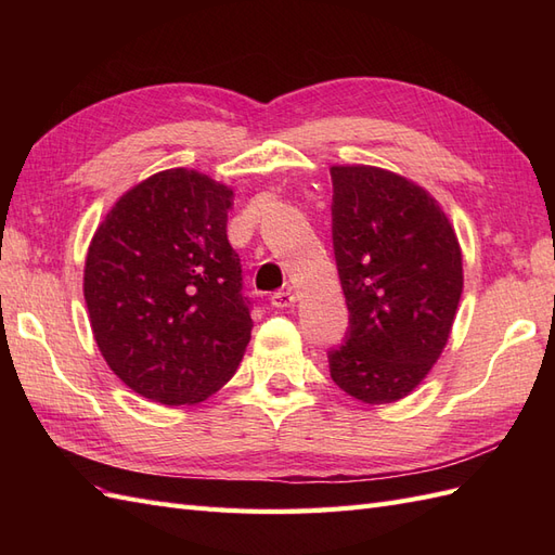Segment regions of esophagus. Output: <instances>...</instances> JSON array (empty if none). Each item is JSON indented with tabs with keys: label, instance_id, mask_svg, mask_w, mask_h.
Here are the masks:
<instances>
[{
	"label": "esophagus",
	"instance_id": "1",
	"mask_svg": "<svg viewBox=\"0 0 555 555\" xmlns=\"http://www.w3.org/2000/svg\"><path fill=\"white\" fill-rule=\"evenodd\" d=\"M294 300H296V296L292 289H280L271 296V304L275 308H289V306H294Z\"/></svg>",
	"mask_w": 555,
	"mask_h": 555
}]
</instances>
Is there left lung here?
<instances>
[{"label":"left lung","instance_id":"1","mask_svg":"<svg viewBox=\"0 0 555 555\" xmlns=\"http://www.w3.org/2000/svg\"><path fill=\"white\" fill-rule=\"evenodd\" d=\"M333 251L349 310L328 349L333 382L384 405L405 398L440 359L463 292V259L426 190L375 166H333Z\"/></svg>","mask_w":555,"mask_h":555}]
</instances>
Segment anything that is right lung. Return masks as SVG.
I'll return each instance as SVG.
<instances>
[{
    "label": "right lung",
    "mask_w": 555,
    "mask_h": 555,
    "mask_svg": "<svg viewBox=\"0 0 555 555\" xmlns=\"http://www.w3.org/2000/svg\"><path fill=\"white\" fill-rule=\"evenodd\" d=\"M231 206L224 184L169 169L117 201L90 243L82 287L94 340L111 371L159 405L206 400L249 343Z\"/></svg>",
    "instance_id": "right-lung-1"
}]
</instances>
